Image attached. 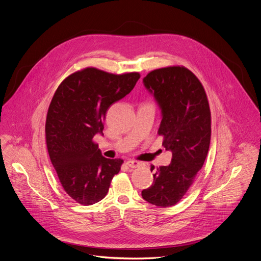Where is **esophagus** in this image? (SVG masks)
Returning a JSON list of instances; mask_svg holds the SVG:
<instances>
[{"label": "esophagus", "mask_w": 261, "mask_h": 261, "mask_svg": "<svg viewBox=\"0 0 261 261\" xmlns=\"http://www.w3.org/2000/svg\"><path fill=\"white\" fill-rule=\"evenodd\" d=\"M126 164H127L129 167H131V168H135V167H138V166L142 165L141 162L135 161V160H129V161L126 162Z\"/></svg>", "instance_id": "34e87169"}]
</instances>
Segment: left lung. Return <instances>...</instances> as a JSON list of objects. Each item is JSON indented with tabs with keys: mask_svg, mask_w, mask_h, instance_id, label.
<instances>
[{
	"mask_svg": "<svg viewBox=\"0 0 261 261\" xmlns=\"http://www.w3.org/2000/svg\"><path fill=\"white\" fill-rule=\"evenodd\" d=\"M143 85L161 108L158 134L163 136L162 144L171 151L172 159L169 165L157 168L152 186L141 195L147 202L167 207L182 198L205 161L212 133L211 110L203 86L184 66L153 70L143 79Z\"/></svg>",
	"mask_w": 261,
	"mask_h": 261,
	"instance_id": "left-lung-1",
	"label": "left lung"
}]
</instances>
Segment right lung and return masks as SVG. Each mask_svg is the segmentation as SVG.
<instances>
[{"instance_id": "1", "label": "right lung", "mask_w": 261, "mask_h": 261, "mask_svg": "<svg viewBox=\"0 0 261 261\" xmlns=\"http://www.w3.org/2000/svg\"><path fill=\"white\" fill-rule=\"evenodd\" d=\"M138 72L113 74L94 67L76 71L58 87L48 107L45 138L50 161L65 192L77 203L103 199L122 159L102 156L93 138L103 133L111 104L128 95Z\"/></svg>"}]
</instances>
